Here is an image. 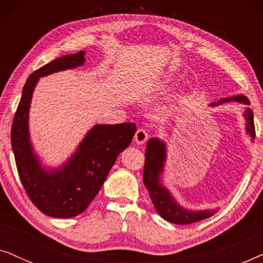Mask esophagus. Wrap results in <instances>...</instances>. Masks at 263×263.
I'll use <instances>...</instances> for the list:
<instances>
[{
	"instance_id": "esophagus-1",
	"label": "esophagus",
	"mask_w": 263,
	"mask_h": 263,
	"mask_svg": "<svg viewBox=\"0 0 263 263\" xmlns=\"http://www.w3.org/2000/svg\"><path fill=\"white\" fill-rule=\"evenodd\" d=\"M148 139V134H147L146 129L143 128H139L135 133L134 136V141L138 143V145H142V143L146 142V140Z\"/></svg>"
}]
</instances>
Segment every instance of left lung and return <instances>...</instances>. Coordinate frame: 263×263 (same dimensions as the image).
<instances>
[{
    "mask_svg": "<svg viewBox=\"0 0 263 263\" xmlns=\"http://www.w3.org/2000/svg\"><path fill=\"white\" fill-rule=\"evenodd\" d=\"M228 100H236V102L248 104L249 105L250 102L246 96H236L232 98L221 99L217 104H221ZM244 117L247 120V130L249 133L251 138H255V124H254V115L249 107L244 112ZM165 143L161 142L160 140L157 138L149 139L147 142L146 152H145V167H143V184L146 185L147 190L149 193V197L156 207L158 214L165 220L172 222V224L177 225H186L193 224V222L200 221L202 219H207L213 215L214 211H200L194 212L188 211L182 208L176 201L172 199L170 193L160 184L159 178L160 174L163 171L164 160H165Z\"/></svg>",
    "mask_w": 263,
    "mask_h": 263,
    "instance_id": "8db88e82",
    "label": "left lung"
}]
</instances>
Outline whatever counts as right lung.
Here are the masks:
<instances>
[{
	"mask_svg": "<svg viewBox=\"0 0 263 263\" xmlns=\"http://www.w3.org/2000/svg\"><path fill=\"white\" fill-rule=\"evenodd\" d=\"M84 51L53 60L34 70L24 86L14 116L10 140L17 174L35 207L53 218H73L84 212L102 188L118 154L130 145L136 125L98 124L82 140L77 153L57 171H45L28 140V110L38 79L85 62Z\"/></svg>",
	"mask_w": 263,
	"mask_h": 263,
	"instance_id": "right-lung-1",
	"label": "right lung"
}]
</instances>
